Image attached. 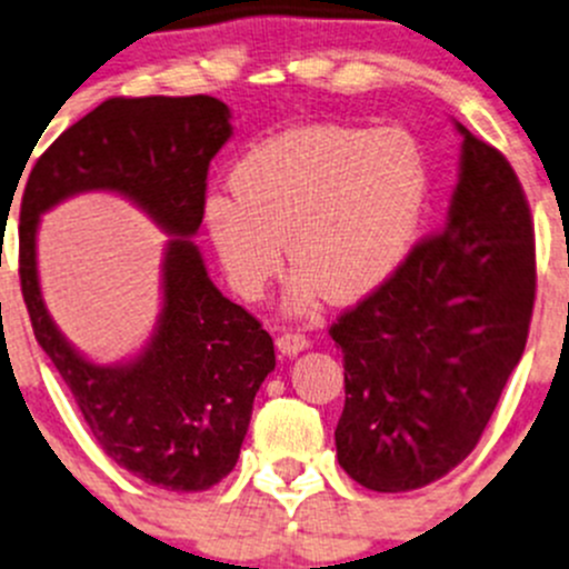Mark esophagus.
Returning <instances> with one entry per match:
<instances>
[{"label": "esophagus", "mask_w": 569, "mask_h": 569, "mask_svg": "<svg viewBox=\"0 0 569 569\" xmlns=\"http://www.w3.org/2000/svg\"><path fill=\"white\" fill-rule=\"evenodd\" d=\"M278 349L283 355H297V352H302V349H308V338L302 336V332H280L278 336Z\"/></svg>", "instance_id": "obj_1"}]
</instances>
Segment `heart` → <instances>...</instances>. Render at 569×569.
Segmentation results:
<instances>
[{"label": "heart", "mask_w": 569, "mask_h": 569, "mask_svg": "<svg viewBox=\"0 0 569 569\" xmlns=\"http://www.w3.org/2000/svg\"><path fill=\"white\" fill-rule=\"evenodd\" d=\"M231 194L206 203V231L231 289L258 300L291 263V306L358 302L410 256L429 203V164L399 129L311 123L252 146Z\"/></svg>", "instance_id": "1"}]
</instances>
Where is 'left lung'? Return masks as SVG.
<instances>
[{"label":"left lung","mask_w":569,"mask_h":569,"mask_svg":"<svg viewBox=\"0 0 569 569\" xmlns=\"http://www.w3.org/2000/svg\"><path fill=\"white\" fill-rule=\"evenodd\" d=\"M462 131L449 222L330 325L343 355L341 468L377 492L432 485L479 443L523 358L537 248L523 183L498 148Z\"/></svg>","instance_id":"obj_1"}]
</instances>
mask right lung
Listing matches in <instances>:
<instances>
[{
  "label": "right lung",
  "mask_w": 569,
  "mask_h": 569,
  "mask_svg": "<svg viewBox=\"0 0 569 569\" xmlns=\"http://www.w3.org/2000/svg\"><path fill=\"white\" fill-rule=\"evenodd\" d=\"M228 114L211 96H114L40 153L21 194L19 278L38 343L109 460L176 492L209 490L231 473L252 399L274 369L272 336L217 291L198 248L183 239L203 222L209 164L231 137ZM82 188L126 193L177 233L158 336L134 365L114 370L67 347L37 289V214Z\"/></svg>",
  "instance_id": "obj_1"
}]
</instances>
